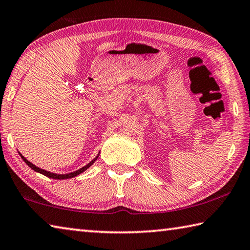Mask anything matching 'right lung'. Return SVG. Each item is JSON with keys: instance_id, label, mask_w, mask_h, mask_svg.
Returning <instances> with one entry per match:
<instances>
[{"instance_id": "add662e5", "label": "right lung", "mask_w": 250, "mask_h": 250, "mask_svg": "<svg viewBox=\"0 0 250 250\" xmlns=\"http://www.w3.org/2000/svg\"><path fill=\"white\" fill-rule=\"evenodd\" d=\"M100 153V152H99ZM99 153L97 154V156L96 158L92 160V161H90L89 163L87 164V166H84V167H83L82 168H79V170H77V171H75V172H71V173H67V174H57V173H52V172H49V171H45V170H43V168H41V167H36V166H34L33 163H31L29 162L28 160H26L24 158V156L20 153L19 152V154H20V156L21 158H22V160L24 161L25 163L27 164V166L32 168V170H34L35 172H39V173H41V174H43V175H45V176H47V177H50V179H55V180H66V179H71V177H75V176H77V175H79V174H82L83 172H84L87 170L88 167H90L92 164L95 163V161L98 159V156H99Z\"/></svg>"}]
</instances>
